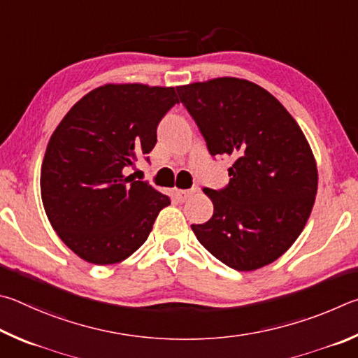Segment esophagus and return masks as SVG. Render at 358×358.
Returning a JSON list of instances; mask_svg holds the SVG:
<instances>
[{
	"instance_id": "1",
	"label": "esophagus",
	"mask_w": 358,
	"mask_h": 358,
	"mask_svg": "<svg viewBox=\"0 0 358 358\" xmlns=\"http://www.w3.org/2000/svg\"><path fill=\"white\" fill-rule=\"evenodd\" d=\"M196 192V189H190V190H176V198L179 199V201H185L187 198H189L190 195H193V193Z\"/></svg>"
}]
</instances>
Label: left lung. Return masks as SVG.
Wrapping results in <instances>:
<instances>
[{
	"mask_svg": "<svg viewBox=\"0 0 358 358\" xmlns=\"http://www.w3.org/2000/svg\"><path fill=\"white\" fill-rule=\"evenodd\" d=\"M180 102L210 155L234 159L229 184L204 189L214 215L192 224L218 261L250 272L277 261L308 222L317 193V166L289 111L264 87L222 77L178 86Z\"/></svg>",
	"mask_w": 358,
	"mask_h": 358,
	"instance_id": "obj_1",
	"label": "left lung"
}]
</instances>
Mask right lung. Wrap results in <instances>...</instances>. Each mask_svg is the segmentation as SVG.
Returning <instances> with one entry per match:
<instances>
[{
  "label": "right lung",
  "instance_id": "1",
  "mask_svg": "<svg viewBox=\"0 0 358 358\" xmlns=\"http://www.w3.org/2000/svg\"><path fill=\"white\" fill-rule=\"evenodd\" d=\"M178 102L171 86L108 83L81 97L50 136L41 168L43 209L83 261L127 259L171 203L125 171L154 149L157 125Z\"/></svg>",
  "mask_w": 358,
  "mask_h": 358
}]
</instances>
